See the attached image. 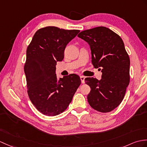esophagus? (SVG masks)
Returning <instances> with one entry per match:
<instances>
[{"mask_svg":"<svg viewBox=\"0 0 147 147\" xmlns=\"http://www.w3.org/2000/svg\"><path fill=\"white\" fill-rule=\"evenodd\" d=\"M84 77L83 76H80V79H81V83H84Z\"/></svg>","mask_w":147,"mask_h":147,"instance_id":"esophagus-1","label":"esophagus"}]
</instances>
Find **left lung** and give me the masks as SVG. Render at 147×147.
Here are the masks:
<instances>
[{"label": "left lung", "mask_w": 147, "mask_h": 147, "mask_svg": "<svg viewBox=\"0 0 147 147\" xmlns=\"http://www.w3.org/2000/svg\"><path fill=\"white\" fill-rule=\"evenodd\" d=\"M78 37L89 44L94 67L101 68L100 80L91 77L84 79L91 89L88 103L98 111L110 112L123 100L130 79V61L123 41L117 34L103 26L83 30Z\"/></svg>", "instance_id": "obj_1"}]
</instances>
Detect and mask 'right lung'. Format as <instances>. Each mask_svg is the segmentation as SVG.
Here are the masks:
<instances>
[{"mask_svg": "<svg viewBox=\"0 0 147 147\" xmlns=\"http://www.w3.org/2000/svg\"><path fill=\"white\" fill-rule=\"evenodd\" d=\"M79 32L54 26L42 27L37 30L27 47L24 64L27 94L44 115L53 117L65 111L81 83L76 74L58 79L55 73L57 62L63 59L67 44Z\"/></svg>", "mask_w": 147, "mask_h": 147, "instance_id": "add662e5", "label": "right lung"}]
</instances>
